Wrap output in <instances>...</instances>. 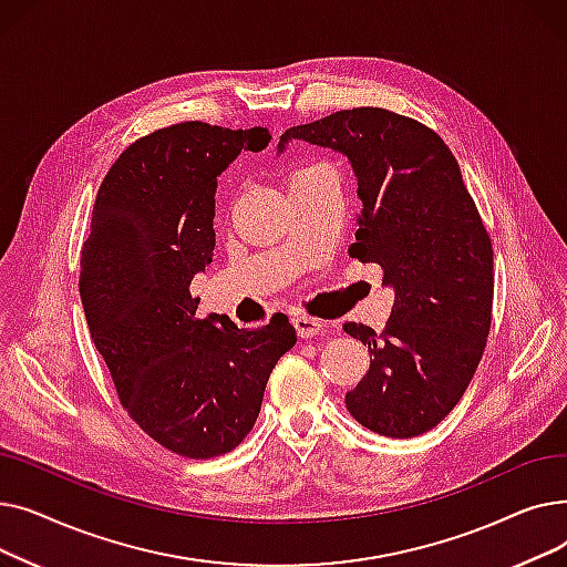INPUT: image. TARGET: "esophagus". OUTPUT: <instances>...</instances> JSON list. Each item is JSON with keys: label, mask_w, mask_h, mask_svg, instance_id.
Returning a JSON list of instances; mask_svg holds the SVG:
<instances>
[{"label": "esophagus", "mask_w": 567, "mask_h": 567, "mask_svg": "<svg viewBox=\"0 0 567 567\" xmlns=\"http://www.w3.org/2000/svg\"><path fill=\"white\" fill-rule=\"evenodd\" d=\"M291 323H293L296 333H299L301 338H312V336H317V333L321 331V326H323L319 319L308 317V315H293V317H291Z\"/></svg>", "instance_id": "esophagus-1"}]
</instances>
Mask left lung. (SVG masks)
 I'll use <instances>...</instances> for the list:
<instances>
[{
	"mask_svg": "<svg viewBox=\"0 0 567 567\" xmlns=\"http://www.w3.org/2000/svg\"><path fill=\"white\" fill-rule=\"evenodd\" d=\"M349 158L363 208L349 255L379 264L395 303L385 329L344 331L370 351V370L344 395L363 427L419 436L449 415L478 368L492 326L494 250L445 142L383 107L340 110L285 131Z\"/></svg>",
	"mask_w": 567,
	"mask_h": 567,
	"instance_id": "8db88e82",
	"label": "left lung"
}]
</instances>
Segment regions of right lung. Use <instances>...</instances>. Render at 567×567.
Wrapping results in <instances>:
<instances>
[{"label": "right lung", "mask_w": 567, "mask_h": 567, "mask_svg": "<svg viewBox=\"0 0 567 567\" xmlns=\"http://www.w3.org/2000/svg\"><path fill=\"white\" fill-rule=\"evenodd\" d=\"M271 133L184 122L135 140L96 195L82 246L89 333L131 419L190 460L225 455L252 430L266 381L296 344L287 317L257 331L197 319L190 280L216 248L218 176Z\"/></svg>", "instance_id": "right-lung-1"}]
</instances>
